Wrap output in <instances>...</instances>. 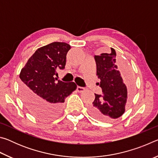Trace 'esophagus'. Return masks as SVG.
Returning a JSON list of instances; mask_svg holds the SVG:
<instances>
[{
  "instance_id": "obj_1",
  "label": "esophagus",
  "mask_w": 158,
  "mask_h": 158,
  "mask_svg": "<svg viewBox=\"0 0 158 158\" xmlns=\"http://www.w3.org/2000/svg\"><path fill=\"white\" fill-rule=\"evenodd\" d=\"M77 91H78L79 93H82V92H84V90H85V88L81 87V86H77Z\"/></svg>"
}]
</instances>
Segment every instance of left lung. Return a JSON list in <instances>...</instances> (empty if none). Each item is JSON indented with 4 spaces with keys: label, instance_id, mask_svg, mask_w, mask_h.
Wrapping results in <instances>:
<instances>
[{
    "label": "left lung",
    "instance_id": "8db88e82",
    "mask_svg": "<svg viewBox=\"0 0 158 158\" xmlns=\"http://www.w3.org/2000/svg\"><path fill=\"white\" fill-rule=\"evenodd\" d=\"M111 50V53H104L94 57L97 75L100 79L98 84L102 90V94H95V100L90 106V114L105 122L113 121L124 114L132 93L131 81L125 85L118 70L116 51L113 48Z\"/></svg>",
    "mask_w": 158,
    "mask_h": 158
}]
</instances>
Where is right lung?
<instances>
[{"instance_id": "obj_1", "label": "right lung", "mask_w": 158, "mask_h": 158, "mask_svg": "<svg viewBox=\"0 0 158 158\" xmlns=\"http://www.w3.org/2000/svg\"><path fill=\"white\" fill-rule=\"evenodd\" d=\"M70 48L68 44L59 42L39 48L21 69V98L37 118L51 120L59 116L65 98L77 89L75 83H65L56 77L57 69L65 68Z\"/></svg>"}]
</instances>
